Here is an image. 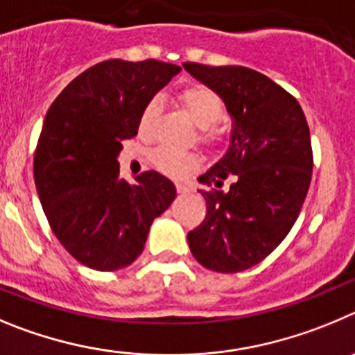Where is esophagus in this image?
Returning a JSON list of instances; mask_svg holds the SVG:
<instances>
[{
  "label": "esophagus",
  "mask_w": 355,
  "mask_h": 355,
  "mask_svg": "<svg viewBox=\"0 0 355 355\" xmlns=\"http://www.w3.org/2000/svg\"><path fill=\"white\" fill-rule=\"evenodd\" d=\"M175 189H177L178 194H187L193 191V187H191L189 184H180V182H178V184H175Z\"/></svg>",
  "instance_id": "esophagus-1"
}]
</instances>
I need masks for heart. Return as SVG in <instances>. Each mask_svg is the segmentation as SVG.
Returning <instances> with one entry per match:
<instances>
[{
    "label": "heart",
    "instance_id": "obj_1",
    "mask_svg": "<svg viewBox=\"0 0 355 355\" xmlns=\"http://www.w3.org/2000/svg\"><path fill=\"white\" fill-rule=\"evenodd\" d=\"M178 101L184 110L189 113V116L201 127V145H205L212 152H219L228 146L230 134L226 132L225 127L217 123L225 114V102H223L221 95L205 85H191L180 90ZM159 111H161V102L155 97L150 98L143 106L138 118L139 136L146 138L152 134L155 122H157ZM150 161L161 173L178 178L196 170L200 159L189 152H177L168 146H159L150 154Z\"/></svg>",
    "mask_w": 355,
    "mask_h": 355
}]
</instances>
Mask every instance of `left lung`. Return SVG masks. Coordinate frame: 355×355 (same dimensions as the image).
Listing matches in <instances>:
<instances>
[{"mask_svg": "<svg viewBox=\"0 0 355 355\" xmlns=\"http://www.w3.org/2000/svg\"><path fill=\"white\" fill-rule=\"evenodd\" d=\"M216 90L233 118L232 145L200 182L207 216L187 233L191 253L216 272L260 263L288 235L301 214L313 173L309 127L301 104L285 88L248 67L184 63ZM234 184L220 191L226 178Z\"/></svg>", "mask_w": 355, "mask_h": 355, "instance_id": "obj_1", "label": "left lung"}]
</instances>
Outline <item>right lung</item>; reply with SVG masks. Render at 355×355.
<instances>
[{"label": "right lung", "instance_id": "right-lung-1", "mask_svg": "<svg viewBox=\"0 0 355 355\" xmlns=\"http://www.w3.org/2000/svg\"><path fill=\"white\" fill-rule=\"evenodd\" d=\"M178 72L157 60H107L70 81L47 111L35 185L56 239L90 269L132 263L152 221L175 200V185L157 171L134 184L120 178L116 155L138 134L143 106Z\"/></svg>", "mask_w": 355, "mask_h": 355}]
</instances>
